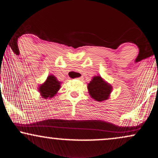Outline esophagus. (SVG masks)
<instances>
[{"label": "esophagus", "instance_id": "obj_1", "mask_svg": "<svg viewBox=\"0 0 158 158\" xmlns=\"http://www.w3.org/2000/svg\"><path fill=\"white\" fill-rule=\"evenodd\" d=\"M77 79H78V80H83V77L82 76H81V77L77 78Z\"/></svg>", "mask_w": 158, "mask_h": 158}]
</instances>
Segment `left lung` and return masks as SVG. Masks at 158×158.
Here are the masks:
<instances>
[{
  "mask_svg": "<svg viewBox=\"0 0 158 158\" xmlns=\"http://www.w3.org/2000/svg\"><path fill=\"white\" fill-rule=\"evenodd\" d=\"M87 89L92 98L97 101H104L110 97L112 86L101 76H95L87 84Z\"/></svg>",
  "mask_w": 158,
  "mask_h": 158,
  "instance_id": "8db88e82",
  "label": "left lung"
}]
</instances>
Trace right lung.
Instances as JSON below:
<instances>
[{
	"label": "right lung",
	"instance_id": "1",
	"mask_svg": "<svg viewBox=\"0 0 158 158\" xmlns=\"http://www.w3.org/2000/svg\"><path fill=\"white\" fill-rule=\"evenodd\" d=\"M61 83L54 75L48 76L46 81L39 85L38 90L42 98L50 99L58 93Z\"/></svg>",
	"mask_w": 158,
	"mask_h": 158
}]
</instances>
